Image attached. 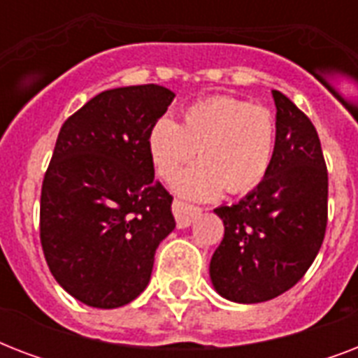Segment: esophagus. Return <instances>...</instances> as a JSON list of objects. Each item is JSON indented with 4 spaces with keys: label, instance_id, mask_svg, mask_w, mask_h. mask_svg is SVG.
Segmentation results:
<instances>
[{
    "label": "esophagus",
    "instance_id": "34e87169",
    "mask_svg": "<svg viewBox=\"0 0 358 358\" xmlns=\"http://www.w3.org/2000/svg\"><path fill=\"white\" fill-rule=\"evenodd\" d=\"M201 208L193 206V204H185V202L182 201L173 202V213L178 229H187V227L201 215Z\"/></svg>",
    "mask_w": 358,
    "mask_h": 358
}]
</instances>
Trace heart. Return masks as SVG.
Wrapping results in <instances>:
<instances>
[{
    "mask_svg": "<svg viewBox=\"0 0 358 358\" xmlns=\"http://www.w3.org/2000/svg\"><path fill=\"white\" fill-rule=\"evenodd\" d=\"M277 124L266 106L230 96H213L193 103L182 122L157 120L148 135V150L156 173L173 184L189 169L174 189L193 201H208L223 189L241 195L266 178L275 156Z\"/></svg>",
    "mask_w": 358,
    "mask_h": 358,
    "instance_id": "b5f03b06",
    "label": "heart"
}]
</instances>
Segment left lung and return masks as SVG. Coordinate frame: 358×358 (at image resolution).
Listing matches in <instances>:
<instances>
[{
	"label": "left lung",
	"instance_id": "left-lung-1",
	"mask_svg": "<svg viewBox=\"0 0 358 358\" xmlns=\"http://www.w3.org/2000/svg\"><path fill=\"white\" fill-rule=\"evenodd\" d=\"M273 100L277 143L266 178L238 204L213 210L224 238L210 278L221 297L243 305L275 299L299 282L327 229L329 178L316 128L282 92L273 91Z\"/></svg>",
	"mask_w": 358,
	"mask_h": 358
}]
</instances>
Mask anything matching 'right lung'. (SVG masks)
<instances>
[{"label": "right lung", "mask_w": 358, "mask_h": 358, "mask_svg": "<svg viewBox=\"0 0 358 358\" xmlns=\"http://www.w3.org/2000/svg\"><path fill=\"white\" fill-rule=\"evenodd\" d=\"M173 100L154 83L109 89L59 131L42 182L41 243L55 280L83 305L131 303L176 227L148 150L152 126Z\"/></svg>", "instance_id": "obj_1"}]
</instances>
